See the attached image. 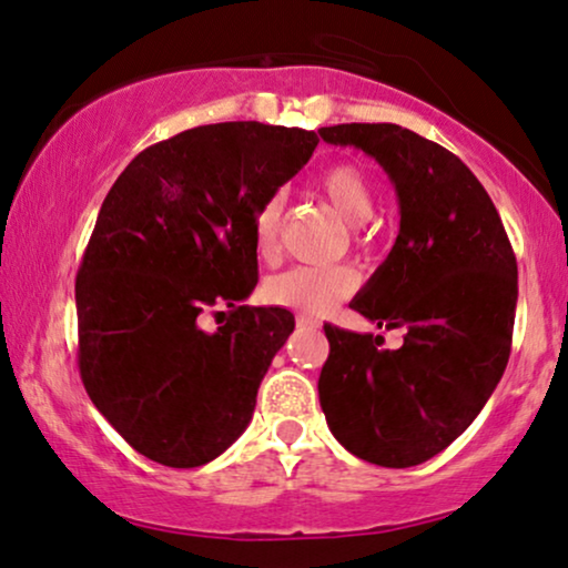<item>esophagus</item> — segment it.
Here are the masks:
<instances>
[{"mask_svg": "<svg viewBox=\"0 0 568 568\" xmlns=\"http://www.w3.org/2000/svg\"><path fill=\"white\" fill-rule=\"evenodd\" d=\"M297 325L300 328H321V323H317L313 315H305V313L297 315Z\"/></svg>", "mask_w": 568, "mask_h": 568, "instance_id": "obj_1", "label": "esophagus"}]
</instances>
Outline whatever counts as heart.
Wrapping results in <instances>:
<instances>
[{"label":"heart","mask_w":568,"mask_h":568,"mask_svg":"<svg viewBox=\"0 0 568 568\" xmlns=\"http://www.w3.org/2000/svg\"><path fill=\"white\" fill-rule=\"evenodd\" d=\"M323 199L348 224H364L375 212V193L369 178L352 162H341L325 170L317 181ZM284 196H268L253 216V245L261 261L278 255V224H282ZM359 276L352 266H297L284 271L266 284V297L274 305L297 310L305 315H328L333 307L352 297Z\"/></svg>","instance_id":"b5f03b06"}]
</instances>
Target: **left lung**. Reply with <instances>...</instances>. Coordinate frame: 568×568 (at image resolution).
<instances>
[{"mask_svg": "<svg viewBox=\"0 0 568 568\" xmlns=\"http://www.w3.org/2000/svg\"><path fill=\"white\" fill-rule=\"evenodd\" d=\"M323 142L356 146L395 185L393 251L352 300L383 336L325 323L331 354L317 393L341 445L383 468H410L453 445L507 367L517 258L484 185L460 158L395 123H338Z\"/></svg>", "mask_w": 568, "mask_h": 568, "instance_id": "8db88e82", "label": "left lung"}]
</instances>
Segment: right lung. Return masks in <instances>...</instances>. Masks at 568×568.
Masks as SVG:
<instances>
[{
    "label": "right lung",
    "instance_id": "1",
    "mask_svg": "<svg viewBox=\"0 0 568 568\" xmlns=\"http://www.w3.org/2000/svg\"><path fill=\"white\" fill-rule=\"evenodd\" d=\"M315 131L209 123L146 146L100 206L77 271L84 390L136 453L168 468L220 457L294 331L247 307L258 284L253 216L313 158ZM227 304L214 334L200 313Z\"/></svg>",
    "mask_w": 568,
    "mask_h": 568
}]
</instances>
